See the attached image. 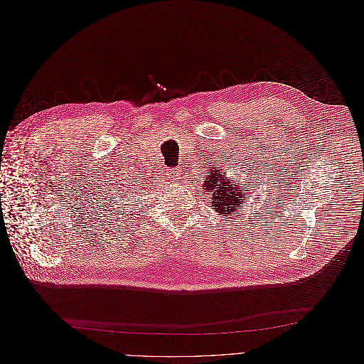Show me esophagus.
<instances>
[{
    "label": "esophagus",
    "mask_w": 364,
    "mask_h": 364,
    "mask_svg": "<svg viewBox=\"0 0 364 364\" xmlns=\"http://www.w3.org/2000/svg\"><path fill=\"white\" fill-rule=\"evenodd\" d=\"M166 175H167L168 179H179L181 170H179L178 167H175V168H167V170H166Z\"/></svg>",
    "instance_id": "1"
}]
</instances>
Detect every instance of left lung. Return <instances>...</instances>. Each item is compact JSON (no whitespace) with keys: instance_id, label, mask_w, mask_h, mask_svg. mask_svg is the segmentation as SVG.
<instances>
[{"instance_id":"1","label":"left lung","mask_w":364,"mask_h":364,"mask_svg":"<svg viewBox=\"0 0 364 364\" xmlns=\"http://www.w3.org/2000/svg\"><path fill=\"white\" fill-rule=\"evenodd\" d=\"M228 170H211L207 172L201 191H205L213 200V207L219 215H240L238 207L244 205L248 198L250 188L247 183L237 185L226 178Z\"/></svg>"}]
</instances>
